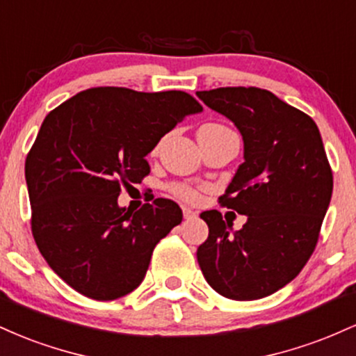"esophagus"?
Instances as JSON below:
<instances>
[{
	"label": "esophagus",
	"instance_id": "1",
	"mask_svg": "<svg viewBox=\"0 0 356 356\" xmlns=\"http://www.w3.org/2000/svg\"><path fill=\"white\" fill-rule=\"evenodd\" d=\"M182 214H184V219H194L195 216H197V212L192 211L191 207H182Z\"/></svg>",
	"mask_w": 356,
	"mask_h": 356
}]
</instances>
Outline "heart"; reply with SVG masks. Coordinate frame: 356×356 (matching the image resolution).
<instances>
[{"label":"heart","instance_id":"1","mask_svg":"<svg viewBox=\"0 0 356 356\" xmlns=\"http://www.w3.org/2000/svg\"><path fill=\"white\" fill-rule=\"evenodd\" d=\"M207 127H220L216 124H207ZM174 192L179 195V197L184 199V201H189V202H195L199 199V192L192 187H186V186H177L174 187Z\"/></svg>","mask_w":356,"mask_h":356}]
</instances>
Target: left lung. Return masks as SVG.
Wrapping results in <instances>:
<instances>
[{"mask_svg":"<svg viewBox=\"0 0 356 356\" xmlns=\"http://www.w3.org/2000/svg\"><path fill=\"white\" fill-rule=\"evenodd\" d=\"M195 95L243 136L244 162L220 202L248 218L232 231L219 211L202 212L209 238L197 263L219 295L259 300L295 280L313 254L332 201V167L313 118L275 93L226 87Z\"/></svg>","mask_w":356,"mask_h":356,"instance_id":"obj_1","label":"left lung"}]
</instances>
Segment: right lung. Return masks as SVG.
<instances>
[{
	"label": "right lung",
	"instance_id": "obj_1",
	"mask_svg": "<svg viewBox=\"0 0 356 356\" xmlns=\"http://www.w3.org/2000/svg\"><path fill=\"white\" fill-rule=\"evenodd\" d=\"M189 93L97 87L76 93L43 120L24 164L31 231L53 271L81 295L112 301L132 293L155 244L182 220L174 201L137 212L118 206L122 186L150 172L145 157L187 115Z\"/></svg>",
	"mask_w": 356,
	"mask_h": 356
}]
</instances>
